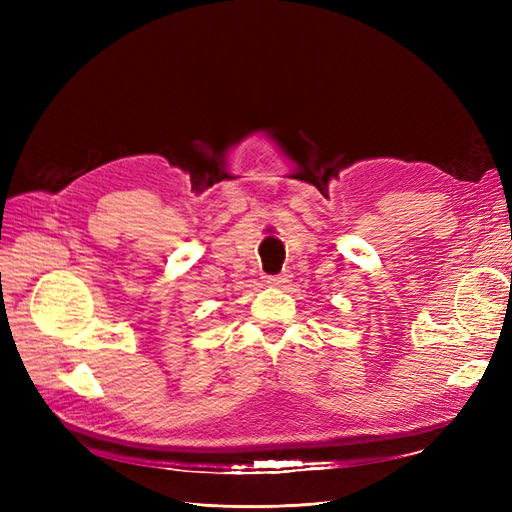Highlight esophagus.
<instances>
[{
  "mask_svg": "<svg viewBox=\"0 0 512 512\" xmlns=\"http://www.w3.org/2000/svg\"><path fill=\"white\" fill-rule=\"evenodd\" d=\"M267 282H269L271 286H284V284H288V282H290V275H288V273L269 275V277H267Z\"/></svg>",
  "mask_w": 512,
  "mask_h": 512,
  "instance_id": "esophagus-1",
  "label": "esophagus"
}]
</instances>
